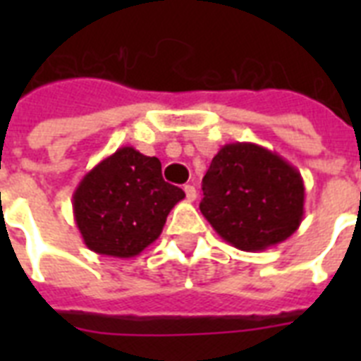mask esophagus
Masks as SVG:
<instances>
[{
    "instance_id": "1",
    "label": "esophagus",
    "mask_w": 361,
    "mask_h": 361,
    "mask_svg": "<svg viewBox=\"0 0 361 361\" xmlns=\"http://www.w3.org/2000/svg\"><path fill=\"white\" fill-rule=\"evenodd\" d=\"M183 191H185V197L189 202H192V200L197 198V189H195V185H185L183 187Z\"/></svg>"
}]
</instances>
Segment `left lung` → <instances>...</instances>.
Returning <instances> with one entry per match:
<instances>
[{
    "label": "left lung",
    "instance_id": "left-lung-1",
    "mask_svg": "<svg viewBox=\"0 0 361 361\" xmlns=\"http://www.w3.org/2000/svg\"><path fill=\"white\" fill-rule=\"evenodd\" d=\"M200 212L236 249L283 243L303 221L305 187L296 166L252 142L225 144L202 180Z\"/></svg>",
    "mask_w": 361,
    "mask_h": 361
}]
</instances>
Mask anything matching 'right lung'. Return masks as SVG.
<instances>
[{
  "label": "right lung",
  "mask_w": 361,
  "mask_h": 361,
  "mask_svg": "<svg viewBox=\"0 0 361 361\" xmlns=\"http://www.w3.org/2000/svg\"><path fill=\"white\" fill-rule=\"evenodd\" d=\"M185 198L161 174L157 157L123 146L97 163L73 192V214L90 251L133 258L163 232L170 209Z\"/></svg>",
  "instance_id": "1"
}]
</instances>
